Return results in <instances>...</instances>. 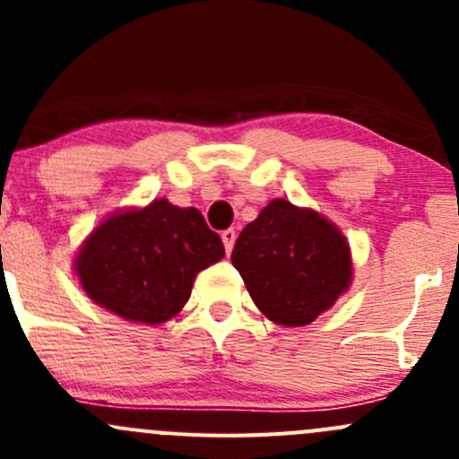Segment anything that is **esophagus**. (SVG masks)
I'll use <instances>...</instances> for the list:
<instances>
[{"label":"esophagus","instance_id":"34e87169","mask_svg":"<svg viewBox=\"0 0 459 459\" xmlns=\"http://www.w3.org/2000/svg\"><path fill=\"white\" fill-rule=\"evenodd\" d=\"M235 238H238V233H235L233 229L221 230V242H224V248H226V253H229V255H230V251H233Z\"/></svg>","mask_w":459,"mask_h":459}]
</instances>
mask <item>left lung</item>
Listing matches in <instances>:
<instances>
[{
	"mask_svg": "<svg viewBox=\"0 0 459 459\" xmlns=\"http://www.w3.org/2000/svg\"><path fill=\"white\" fill-rule=\"evenodd\" d=\"M230 262L259 311L281 326H307L353 280L351 248L333 221L289 200H273L244 226Z\"/></svg>",
	"mask_w": 459,
	"mask_h": 459,
	"instance_id": "1",
	"label": "left lung"
}]
</instances>
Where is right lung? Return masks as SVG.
<instances>
[{
    "instance_id": "add662e5",
    "label": "right lung",
    "mask_w": 459,
    "mask_h": 459,
    "mask_svg": "<svg viewBox=\"0 0 459 459\" xmlns=\"http://www.w3.org/2000/svg\"><path fill=\"white\" fill-rule=\"evenodd\" d=\"M224 257L197 208L152 200L113 212L82 244L75 273L88 298L128 322H166L191 298L195 275Z\"/></svg>"
}]
</instances>
